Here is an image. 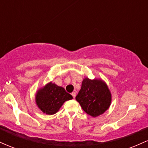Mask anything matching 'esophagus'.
Here are the masks:
<instances>
[{"label": "esophagus", "instance_id": "esophagus-1", "mask_svg": "<svg viewBox=\"0 0 148 148\" xmlns=\"http://www.w3.org/2000/svg\"><path fill=\"white\" fill-rule=\"evenodd\" d=\"M72 95L74 98L76 97V92H73L72 93Z\"/></svg>", "mask_w": 148, "mask_h": 148}]
</instances>
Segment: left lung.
<instances>
[{
  "instance_id": "1",
  "label": "left lung",
  "mask_w": 148,
  "mask_h": 148,
  "mask_svg": "<svg viewBox=\"0 0 148 148\" xmlns=\"http://www.w3.org/2000/svg\"><path fill=\"white\" fill-rule=\"evenodd\" d=\"M76 99L87 114L95 118L109 108L112 96L108 86L102 79L86 77Z\"/></svg>"
}]
</instances>
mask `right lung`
I'll list each match as a JSON object with an SVG mask.
<instances>
[{
    "instance_id": "right-lung-1",
    "label": "right lung",
    "mask_w": 148,
    "mask_h": 148,
    "mask_svg": "<svg viewBox=\"0 0 148 148\" xmlns=\"http://www.w3.org/2000/svg\"><path fill=\"white\" fill-rule=\"evenodd\" d=\"M73 97L61 86L51 82L37 90L35 94V103L39 109L47 115L55 114L66 101Z\"/></svg>"
}]
</instances>
